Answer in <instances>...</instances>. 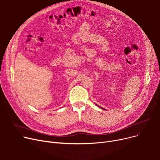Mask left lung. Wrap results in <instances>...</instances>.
<instances>
[{
  "instance_id": "obj_1",
  "label": "left lung",
  "mask_w": 160,
  "mask_h": 160,
  "mask_svg": "<svg viewBox=\"0 0 160 160\" xmlns=\"http://www.w3.org/2000/svg\"><path fill=\"white\" fill-rule=\"evenodd\" d=\"M102 109H103V108H102Z\"/></svg>"
}]
</instances>
